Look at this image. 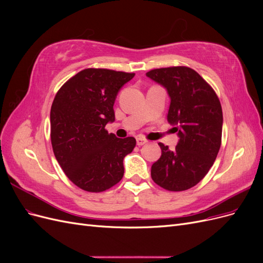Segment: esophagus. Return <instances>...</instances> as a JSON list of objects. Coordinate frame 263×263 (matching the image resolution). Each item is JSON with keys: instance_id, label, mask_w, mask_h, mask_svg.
Here are the masks:
<instances>
[{"instance_id": "obj_1", "label": "esophagus", "mask_w": 263, "mask_h": 263, "mask_svg": "<svg viewBox=\"0 0 263 263\" xmlns=\"http://www.w3.org/2000/svg\"><path fill=\"white\" fill-rule=\"evenodd\" d=\"M137 145L138 146H144V145H146L147 144V140L146 139H144V138H142V137H137Z\"/></svg>"}]
</instances>
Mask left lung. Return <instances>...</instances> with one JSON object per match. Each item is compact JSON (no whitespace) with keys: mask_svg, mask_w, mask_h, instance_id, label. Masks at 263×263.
I'll list each match as a JSON object with an SVG mask.
<instances>
[{"mask_svg":"<svg viewBox=\"0 0 263 263\" xmlns=\"http://www.w3.org/2000/svg\"><path fill=\"white\" fill-rule=\"evenodd\" d=\"M148 78L165 87L170 97L168 122L177 126L174 150L159 142L161 157L151 165L159 186L179 192L196 185L213 165L221 144L222 110L213 87L189 67L150 70Z\"/></svg>","mask_w":263,"mask_h":263,"instance_id":"8db88e82","label":"left lung"}]
</instances>
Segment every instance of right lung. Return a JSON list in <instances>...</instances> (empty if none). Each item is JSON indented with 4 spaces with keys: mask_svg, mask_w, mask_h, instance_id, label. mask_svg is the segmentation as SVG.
Masks as SVG:
<instances>
[{
    "mask_svg": "<svg viewBox=\"0 0 263 263\" xmlns=\"http://www.w3.org/2000/svg\"><path fill=\"white\" fill-rule=\"evenodd\" d=\"M135 73L89 68L57 92L50 109L52 150L71 182L86 192L108 190L124 176L123 160L136 146L134 137L117 138L105 129L115 121L114 103Z\"/></svg>",
    "mask_w": 263,
    "mask_h": 263,
    "instance_id": "add662e5",
    "label": "right lung"
}]
</instances>
